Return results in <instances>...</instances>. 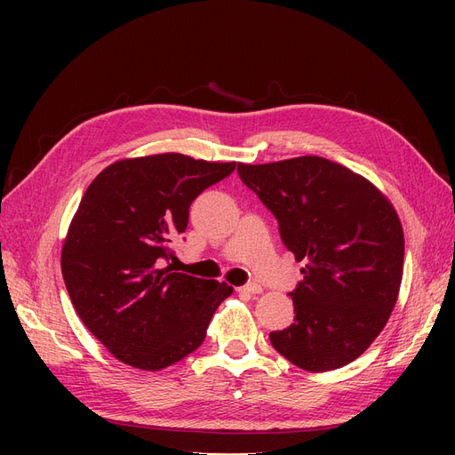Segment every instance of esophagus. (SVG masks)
<instances>
[{
    "instance_id": "1",
    "label": "esophagus",
    "mask_w": 455,
    "mask_h": 455,
    "mask_svg": "<svg viewBox=\"0 0 455 455\" xmlns=\"http://www.w3.org/2000/svg\"><path fill=\"white\" fill-rule=\"evenodd\" d=\"M241 292H246V294H261L264 292V288H261L258 283H251V284H244L239 288Z\"/></svg>"
}]
</instances>
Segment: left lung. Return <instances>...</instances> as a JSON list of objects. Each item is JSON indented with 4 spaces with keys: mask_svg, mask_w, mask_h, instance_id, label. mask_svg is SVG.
Masks as SVG:
<instances>
[{
    "mask_svg": "<svg viewBox=\"0 0 455 455\" xmlns=\"http://www.w3.org/2000/svg\"><path fill=\"white\" fill-rule=\"evenodd\" d=\"M279 222L304 281L291 298L294 323L271 346L307 371L353 363L371 346L401 291L404 231L395 206L364 176L316 156L237 163Z\"/></svg>",
    "mask_w": 455,
    "mask_h": 455,
    "instance_id": "8db88e82",
    "label": "left lung"
}]
</instances>
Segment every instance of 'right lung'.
Masks as SVG:
<instances>
[{
    "mask_svg": "<svg viewBox=\"0 0 455 455\" xmlns=\"http://www.w3.org/2000/svg\"><path fill=\"white\" fill-rule=\"evenodd\" d=\"M235 169L184 154L119 159L94 178L62 243L76 313L117 361L163 370L204 341L233 288L164 263L188 228L189 204Z\"/></svg>",
    "mask_w": 455,
    "mask_h": 455,
    "instance_id": "add662e5",
    "label": "right lung"
}]
</instances>
